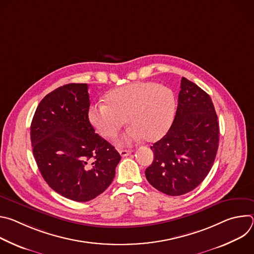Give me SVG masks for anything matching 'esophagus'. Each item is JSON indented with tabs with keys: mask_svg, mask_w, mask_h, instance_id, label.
Instances as JSON below:
<instances>
[{
	"mask_svg": "<svg viewBox=\"0 0 254 254\" xmlns=\"http://www.w3.org/2000/svg\"><path fill=\"white\" fill-rule=\"evenodd\" d=\"M119 152H120V154H121L122 157H127V156L130 155L132 151H130V150H124V149H123V150H120Z\"/></svg>",
	"mask_w": 254,
	"mask_h": 254,
	"instance_id": "obj_1",
	"label": "esophagus"
}]
</instances>
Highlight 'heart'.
Masks as SVG:
<instances>
[{"instance_id":"obj_1","label":"heart","mask_w":254,"mask_h":254,"mask_svg":"<svg viewBox=\"0 0 254 254\" xmlns=\"http://www.w3.org/2000/svg\"><path fill=\"white\" fill-rule=\"evenodd\" d=\"M105 103L90 105L88 120L104 138H114L126 123L129 127L119 138L122 146L146 139L157 141L170 128L176 111L175 93L152 81L133 82L107 92Z\"/></svg>"}]
</instances>
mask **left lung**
I'll list each match as a JSON object with an SVG mask.
<instances>
[{"label":"left lung","instance_id":"8db88e82","mask_svg":"<svg viewBox=\"0 0 254 254\" xmlns=\"http://www.w3.org/2000/svg\"><path fill=\"white\" fill-rule=\"evenodd\" d=\"M211 97L182 77L174 122L151 149L146 178L157 190L180 196L198 187L210 172L219 143V124Z\"/></svg>","mask_w":254,"mask_h":254}]
</instances>
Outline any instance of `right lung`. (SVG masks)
<instances>
[{
	"label": "right lung",
	"instance_id": "obj_1",
	"mask_svg": "<svg viewBox=\"0 0 254 254\" xmlns=\"http://www.w3.org/2000/svg\"><path fill=\"white\" fill-rule=\"evenodd\" d=\"M86 83H69L48 93L31 124L33 155L46 183L61 196L86 202L113 182L121 155L95 133L88 120Z\"/></svg>",
	"mask_w": 254,
	"mask_h": 254
}]
</instances>
